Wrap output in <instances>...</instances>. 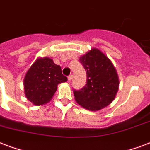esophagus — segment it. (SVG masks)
Masks as SVG:
<instances>
[{
	"mask_svg": "<svg viewBox=\"0 0 150 150\" xmlns=\"http://www.w3.org/2000/svg\"><path fill=\"white\" fill-rule=\"evenodd\" d=\"M72 79H73V75H70L69 76H68V77H67V79H68V81H71Z\"/></svg>",
	"mask_w": 150,
	"mask_h": 150,
	"instance_id": "esophagus-1",
	"label": "esophagus"
}]
</instances>
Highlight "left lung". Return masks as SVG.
I'll return each mask as SVG.
<instances>
[{"label": "left lung", "mask_w": 150, "mask_h": 150, "mask_svg": "<svg viewBox=\"0 0 150 150\" xmlns=\"http://www.w3.org/2000/svg\"><path fill=\"white\" fill-rule=\"evenodd\" d=\"M86 72V84L74 91L76 103L91 111L103 109L114 101L119 79L114 64L98 48H92L79 58Z\"/></svg>", "instance_id": "obj_1"}]
</instances>
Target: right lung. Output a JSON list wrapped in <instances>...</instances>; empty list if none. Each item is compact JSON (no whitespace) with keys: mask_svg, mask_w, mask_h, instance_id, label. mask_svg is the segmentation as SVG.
<instances>
[{"mask_svg":"<svg viewBox=\"0 0 150 150\" xmlns=\"http://www.w3.org/2000/svg\"><path fill=\"white\" fill-rule=\"evenodd\" d=\"M67 80L60 66L52 59L40 57L30 67L24 79L25 96L35 106L44 105L52 98L58 84Z\"/></svg>","mask_w":150,"mask_h":150,"instance_id":"right-lung-1","label":"right lung"}]
</instances>
